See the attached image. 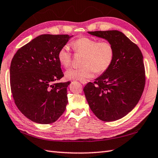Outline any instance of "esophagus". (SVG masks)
Returning <instances> with one entry per match:
<instances>
[{
  "label": "esophagus",
  "mask_w": 158,
  "mask_h": 158,
  "mask_svg": "<svg viewBox=\"0 0 158 158\" xmlns=\"http://www.w3.org/2000/svg\"><path fill=\"white\" fill-rule=\"evenodd\" d=\"M80 83L82 84V85H85V84H86V80H80Z\"/></svg>",
  "instance_id": "1"
}]
</instances>
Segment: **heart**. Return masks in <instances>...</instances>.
Instances as JSON below:
<instances>
[{
    "instance_id": "1",
    "label": "heart",
    "mask_w": 158,
    "mask_h": 158,
    "mask_svg": "<svg viewBox=\"0 0 158 158\" xmlns=\"http://www.w3.org/2000/svg\"><path fill=\"white\" fill-rule=\"evenodd\" d=\"M76 54H82L80 68H70L65 72L69 80H85L92 78L94 72L102 73L110 67L114 57V48L110 42L98 41L94 38L83 36L72 43ZM57 59L61 66L68 68L71 64L72 55L67 45L62 47L57 52Z\"/></svg>"
}]
</instances>
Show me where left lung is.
I'll return each instance as SVG.
<instances>
[{"label":"left lung","instance_id":"obj_1","mask_svg":"<svg viewBox=\"0 0 158 158\" xmlns=\"http://www.w3.org/2000/svg\"><path fill=\"white\" fill-rule=\"evenodd\" d=\"M89 33L110 42L114 48V57L102 75L84 87L85 97L90 110L99 120H119L136 106L144 90L146 78L142 52L120 31Z\"/></svg>","mask_w":158,"mask_h":158}]
</instances>
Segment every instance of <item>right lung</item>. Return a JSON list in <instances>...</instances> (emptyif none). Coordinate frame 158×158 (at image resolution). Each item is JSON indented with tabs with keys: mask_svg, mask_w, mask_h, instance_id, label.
<instances>
[{
	"mask_svg": "<svg viewBox=\"0 0 158 158\" xmlns=\"http://www.w3.org/2000/svg\"><path fill=\"white\" fill-rule=\"evenodd\" d=\"M72 37L68 34L40 35L13 56L10 67L13 101L31 121L53 123L65 110L70 82H57L64 76L57 52Z\"/></svg>",
	"mask_w": 158,
	"mask_h": 158,
	"instance_id": "right-lung-1",
	"label": "right lung"
}]
</instances>
